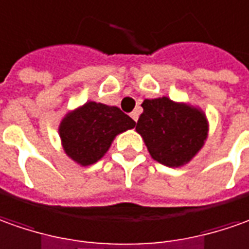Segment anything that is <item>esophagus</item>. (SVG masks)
<instances>
[{
	"mask_svg": "<svg viewBox=\"0 0 249 249\" xmlns=\"http://www.w3.org/2000/svg\"><path fill=\"white\" fill-rule=\"evenodd\" d=\"M131 117L133 121H138V118H139V111L138 110H133L131 113Z\"/></svg>",
	"mask_w": 249,
	"mask_h": 249,
	"instance_id": "obj_1",
	"label": "esophagus"
}]
</instances>
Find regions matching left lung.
<instances>
[{"mask_svg": "<svg viewBox=\"0 0 249 249\" xmlns=\"http://www.w3.org/2000/svg\"><path fill=\"white\" fill-rule=\"evenodd\" d=\"M136 131L143 136L154 160L170 167L181 166L195 157L207 138L202 111L166 96L144 99Z\"/></svg>", "mask_w": 249, "mask_h": 249, "instance_id": "8db88e82", "label": "left lung"}]
</instances>
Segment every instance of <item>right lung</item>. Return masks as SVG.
<instances>
[{"mask_svg":"<svg viewBox=\"0 0 249 249\" xmlns=\"http://www.w3.org/2000/svg\"><path fill=\"white\" fill-rule=\"evenodd\" d=\"M135 124L116 106L87 102L62 120L60 136L65 153L87 166L102 158L116 135L132 129Z\"/></svg>","mask_w":249,"mask_h":249,"instance_id":"right-lung-1","label":"right lung"}]
</instances>
